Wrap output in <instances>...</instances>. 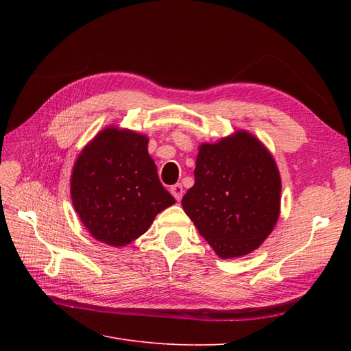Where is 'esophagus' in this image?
<instances>
[{"mask_svg": "<svg viewBox=\"0 0 351 351\" xmlns=\"http://www.w3.org/2000/svg\"><path fill=\"white\" fill-rule=\"evenodd\" d=\"M183 193H184V190H183V186L180 184V183H177V184H174V186H171V195H173L178 202L182 200Z\"/></svg>", "mask_w": 351, "mask_h": 351, "instance_id": "34e87169", "label": "esophagus"}]
</instances>
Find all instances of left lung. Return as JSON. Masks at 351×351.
<instances>
[{"label": "left lung", "mask_w": 351, "mask_h": 351, "mask_svg": "<svg viewBox=\"0 0 351 351\" xmlns=\"http://www.w3.org/2000/svg\"><path fill=\"white\" fill-rule=\"evenodd\" d=\"M281 178L265 146L239 132L199 147L195 184L182 205L219 258L258 249L280 215Z\"/></svg>", "instance_id": "8db88e82"}]
</instances>
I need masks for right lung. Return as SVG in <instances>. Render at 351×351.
<instances>
[{
    "mask_svg": "<svg viewBox=\"0 0 351 351\" xmlns=\"http://www.w3.org/2000/svg\"><path fill=\"white\" fill-rule=\"evenodd\" d=\"M71 199L93 239L124 246L176 204L147 154V137L107 127L84 147L71 174Z\"/></svg>",
    "mask_w": 351,
    "mask_h": 351,
    "instance_id": "add662e5",
    "label": "right lung"
}]
</instances>
